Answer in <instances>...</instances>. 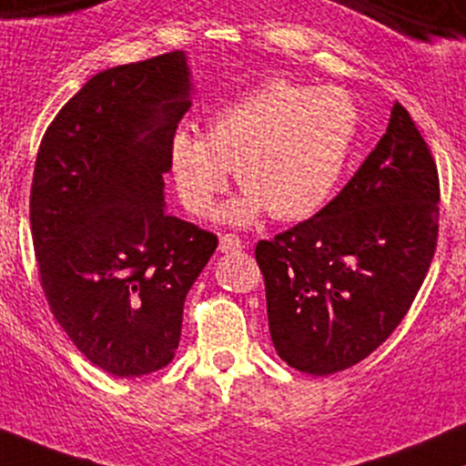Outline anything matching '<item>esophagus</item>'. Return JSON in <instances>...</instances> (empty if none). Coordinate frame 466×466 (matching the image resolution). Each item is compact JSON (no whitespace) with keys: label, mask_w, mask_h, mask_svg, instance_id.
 Segmentation results:
<instances>
[{"label":"esophagus","mask_w":466,"mask_h":466,"mask_svg":"<svg viewBox=\"0 0 466 466\" xmlns=\"http://www.w3.org/2000/svg\"><path fill=\"white\" fill-rule=\"evenodd\" d=\"M241 248H243V241L238 237H234V234H223V237L218 238V249H221L223 254L238 252Z\"/></svg>","instance_id":"esophagus-1"}]
</instances>
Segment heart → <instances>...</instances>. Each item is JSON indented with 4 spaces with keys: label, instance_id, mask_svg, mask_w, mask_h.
<instances>
[{
    "label": "heart",
    "instance_id": "obj_1",
    "mask_svg": "<svg viewBox=\"0 0 466 466\" xmlns=\"http://www.w3.org/2000/svg\"><path fill=\"white\" fill-rule=\"evenodd\" d=\"M358 130L356 101L334 86L272 79L209 116L206 135H172L170 170L183 208L206 214L234 170L241 197L218 217L248 228L265 212L305 221L329 201Z\"/></svg>",
    "mask_w": 466,
    "mask_h": 466
}]
</instances>
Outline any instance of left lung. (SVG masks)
<instances>
[{
	"instance_id": "obj_1",
	"label": "left lung",
	"mask_w": 466,
	"mask_h": 466,
	"mask_svg": "<svg viewBox=\"0 0 466 466\" xmlns=\"http://www.w3.org/2000/svg\"><path fill=\"white\" fill-rule=\"evenodd\" d=\"M438 170L409 112L308 221L257 245L276 354L311 376L356 365L390 339L438 238Z\"/></svg>"
}]
</instances>
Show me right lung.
Wrapping results in <instances>:
<instances>
[{"label": "right lung", "mask_w": 466, "mask_h": 466, "mask_svg": "<svg viewBox=\"0 0 466 466\" xmlns=\"http://www.w3.org/2000/svg\"><path fill=\"white\" fill-rule=\"evenodd\" d=\"M183 50L96 73L46 130L30 229L50 309L92 365L137 378L175 358L217 237L167 214L172 135L192 106Z\"/></svg>", "instance_id": "1"}]
</instances>
